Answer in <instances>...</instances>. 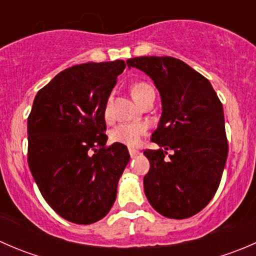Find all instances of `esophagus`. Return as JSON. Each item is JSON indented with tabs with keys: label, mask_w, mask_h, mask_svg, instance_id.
<instances>
[{
	"label": "esophagus",
	"mask_w": 256,
	"mask_h": 256,
	"mask_svg": "<svg viewBox=\"0 0 256 256\" xmlns=\"http://www.w3.org/2000/svg\"><path fill=\"white\" fill-rule=\"evenodd\" d=\"M128 152H130L131 158H134V157H136V156H138V154H140V151H138V150H134V148H130V150H128Z\"/></svg>",
	"instance_id": "obj_1"
}]
</instances>
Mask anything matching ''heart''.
Listing matches in <instances>:
<instances>
[{"label": "heart", "instance_id": "obj_1", "mask_svg": "<svg viewBox=\"0 0 256 256\" xmlns=\"http://www.w3.org/2000/svg\"><path fill=\"white\" fill-rule=\"evenodd\" d=\"M154 92L151 86L146 82H136L131 89L132 98L136 102H140L148 92ZM105 114H109V108H106ZM148 131V125L144 121H136V122H126L116 126L110 134V138L114 142L126 144L128 147H135L140 144L141 138L146 135Z\"/></svg>", "mask_w": 256, "mask_h": 256}]
</instances>
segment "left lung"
Masks as SVG:
<instances>
[{
  "instance_id": "left-lung-1",
  "label": "left lung",
  "mask_w": 256,
  "mask_h": 256,
  "mask_svg": "<svg viewBox=\"0 0 256 256\" xmlns=\"http://www.w3.org/2000/svg\"><path fill=\"white\" fill-rule=\"evenodd\" d=\"M126 63L146 73L161 95L162 115L151 138L160 148L144 152L150 161L144 194L164 216L190 218L220 183L228 157L223 105L209 80L180 59L136 56Z\"/></svg>"
}]
</instances>
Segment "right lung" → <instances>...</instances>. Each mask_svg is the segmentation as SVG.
Listing matches in <instances>:
<instances>
[{
    "mask_svg": "<svg viewBox=\"0 0 256 256\" xmlns=\"http://www.w3.org/2000/svg\"><path fill=\"white\" fill-rule=\"evenodd\" d=\"M125 62L84 63L60 72L37 92L28 116V166L46 202L62 218L92 224L116 200L130 154L106 147L105 109Z\"/></svg>",
    "mask_w": 256,
    "mask_h": 256,
    "instance_id": "obj_1",
    "label": "right lung"
}]
</instances>
